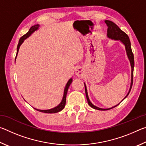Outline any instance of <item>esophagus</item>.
Instances as JSON below:
<instances>
[{
	"instance_id": "esophagus-1",
	"label": "esophagus",
	"mask_w": 146,
	"mask_h": 146,
	"mask_svg": "<svg viewBox=\"0 0 146 146\" xmlns=\"http://www.w3.org/2000/svg\"><path fill=\"white\" fill-rule=\"evenodd\" d=\"M75 74L76 75V76H82L83 75L82 69L80 68L76 69V71H75Z\"/></svg>"
}]
</instances>
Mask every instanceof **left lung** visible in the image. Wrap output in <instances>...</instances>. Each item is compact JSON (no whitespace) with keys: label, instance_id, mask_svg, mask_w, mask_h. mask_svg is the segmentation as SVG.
<instances>
[{"label":"left lung","instance_id":"obj_1","mask_svg":"<svg viewBox=\"0 0 146 146\" xmlns=\"http://www.w3.org/2000/svg\"><path fill=\"white\" fill-rule=\"evenodd\" d=\"M105 23L106 24H107L108 28V33H107L108 38H110L111 39H113V40H120L121 42H122L123 45L125 46V51H126L127 57H128V58H129V62H130V64H131V82L130 89H129V92H128V93H127V95L125 96V98L123 99V100H124L125 98L127 97V95H129V93L130 92L131 90V88L133 86V70H134V66H135L134 55H133V53L132 52V49H131V48L130 40H129V36H128L125 33H124L123 31L121 30V29L119 28V27H118L117 24H115L114 23H113L112 21H108V20H107V21H105ZM84 85H85L86 95V98H87L88 104L90 105L92 108L95 109V110H97L105 111V110H110V109L115 108L120 104L119 103L118 105L114 106V107L108 108V109H102V108H98V107H97V106H94L93 104L91 102L90 99H89L88 92H87V89H86V86L85 84H84Z\"/></svg>","mask_w":146,"mask_h":146}]
</instances>
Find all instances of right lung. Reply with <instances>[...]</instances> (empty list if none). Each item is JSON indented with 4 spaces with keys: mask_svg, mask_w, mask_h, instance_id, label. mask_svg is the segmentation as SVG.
Returning <instances> with one entry per match:
<instances>
[{
    "mask_svg": "<svg viewBox=\"0 0 146 146\" xmlns=\"http://www.w3.org/2000/svg\"><path fill=\"white\" fill-rule=\"evenodd\" d=\"M39 26L38 24H36V25H34L33 26L31 27V28L29 29L28 32L27 33H26L24 35H23L22 37L20 38V40L19 41V44H18V46H17V55L15 56V59L17 58V54H18L19 52V48H20V46L22 44H23V42L24 41L25 39H26L28 37H29V36L31 35L35 31L37 30L39 28ZM72 78H70V80H68V83L66 84V86L65 87V89H64V95H63V98H62V100L61 102L59 104L56 106L55 108H52V109H50V110H37V109H35L36 110L40 112H42V113H57L60 111L63 110L65 107V105H66V95H67V93H68V88L70 87V84L72 82Z\"/></svg>",
    "mask_w": 146,
    "mask_h": 146,
    "instance_id": "obj_1",
    "label": "right lung"
}]
</instances>
